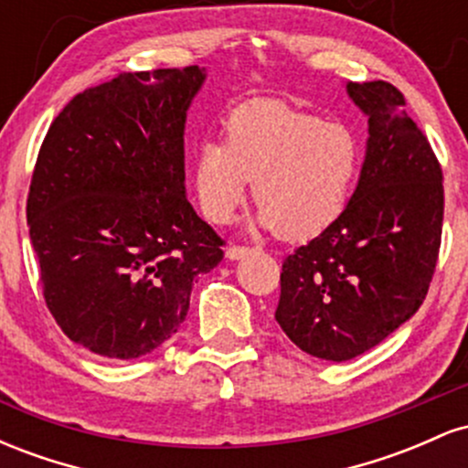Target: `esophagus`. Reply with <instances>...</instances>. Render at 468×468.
I'll list each match as a JSON object with an SVG mask.
<instances>
[{"label": "esophagus", "mask_w": 468, "mask_h": 468, "mask_svg": "<svg viewBox=\"0 0 468 468\" xmlns=\"http://www.w3.org/2000/svg\"><path fill=\"white\" fill-rule=\"evenodd\" d=\"M250 252L249 246H239V244H230L227 249V257L229 260H241V257H246Z\"/></svg>", "instance_id": "obj_1"}]
</instances>
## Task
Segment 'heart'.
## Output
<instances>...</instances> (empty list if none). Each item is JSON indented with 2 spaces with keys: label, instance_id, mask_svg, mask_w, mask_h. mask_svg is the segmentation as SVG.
I'll use <instances>...</instances> for the list:
<instances>
[{
  "label": "heart",
  "instance_id": "heart-1",
  "mask_svg": "<svg viewBox=\"0 0 468 468\" xmlns=\"http://www.w3.org/2000/svg\"><path fill=\"white\" fill-rule=\"evenodd\" d=\"M361 165L363 144L350 125L260 99L229 116L227 141L196 149L193 186L204 216L227 224L255 180L257 224L282 239L305 241L343 216Z\"/></svg>",
  "mask_w": 468,
  "mask_h": 468
}]
</instances>
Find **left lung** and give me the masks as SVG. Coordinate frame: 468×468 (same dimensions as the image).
Listing matches in <instances>:
<instances>
[{"instance_id":"obj_1","label":"left lung","mask_w":468,"mask_h":468,"mask_svg":"<svg viewBox=\"0 0 468 468\" xmlns=\"http://www.w3.org/2000/svg\"><path fill=\"white\" fill-rule=\"evenodd\" d=\"M369 118L356 191L343 216L282 266L275 319L299 350L350 361L416 314L442 238V169L405 96L388 80L347 83Z\"/></svg>"}]
</instances>
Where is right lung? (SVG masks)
<instances>
[{
  "mask_svg": "<svg viewBox=\"0 0 468 468\" xmlns=\"http://www.w3.org/2000/svg\"><path fill=\"white\" fill-rule=\"evenodd\" d=\"M204 69L121 72L48 130L28 204L50 314L69 341L130 361L178 332L224 239L185 191V122Z\"/></svg>",
  "mask_w": 468,
  "mask_h": 468,
  "instance_id": "right-lung-1",
  "label": "right lung"
}]
</instances>
